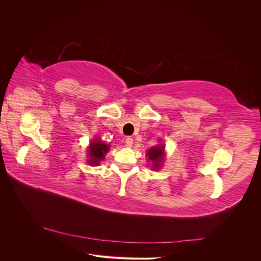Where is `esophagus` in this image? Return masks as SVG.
<instances>
[{
  "instance_id": "esophagus-1",
  "label": "esophagus",
  "mask_w": 261,
  "mask_h": 261,
  "mask_svg": "<svg viewBox=\"0 0 261 261\" xmlns=\"http://www.w3.org/2000/svg\"><path fill=\"white\" fill-rule=\"evenodd\" d=\"M125 145H126V147H132L133 146V138H130V137H127L125 139Z\"/></svg>"
}]
</instances>
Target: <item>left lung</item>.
I'll list each match as a JSON object with an SVG mask.
<instances>
[{
  "instance_id": "obj_1",
  "label": "left lung",
  "mask_w": 261,
  "mask_h": 261,
  "mask_svg": "<svg viewBox=\"0 0 261 261\" xmlns=\"http://www.w3.org/2000/svg\"><path fill=\"white\" fill-rule=\"evenodd\" d=\"M163 149H164V146H161V147L158 146L148 150L147 155L149 156V160L153 164V170L159 169L160 163L163 161Z\"/></svg>"
}]
</instances>
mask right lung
<instances>
[{
	"mask_svg": "<svg viewBox=\"0 0 261 261\" xmlns=\"http://www.w3.org/2000/svg\"><path fill=\"white\" fill-rule=\"evenodd\" d=\"M109 147L100 140H94L89 148V163L94 165L105 159V154L108 152Z\"/></svg>",
	"mask_w": 261,
	"mask_h": 261,
	"instance_id": "right-lung-1",
	"label": "right lung"
}]
</instances>
